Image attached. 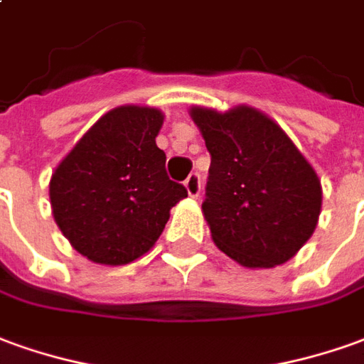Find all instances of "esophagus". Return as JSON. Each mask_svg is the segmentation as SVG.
<instances>
[{
  "mask_svg": "<svg viewBox=\"0 0 364 364\" xmlns=\"http://www.w3.org/2000/svg\"><path fill=\"white\" fill-rule=\"evenodd\" d=\"M185 189L189 193V197L197 199L200 193V177L199 173H191L187 179H185Z\"/></svg>",
  "mask_w": 364,
  "mask_h": 364,
  "instance_id": "34e87169",
  "label": "esophagus"
}]
</instances>
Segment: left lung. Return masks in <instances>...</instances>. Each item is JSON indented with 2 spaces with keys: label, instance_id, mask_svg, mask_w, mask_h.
<instances>
[{
  "label": "left lung",
  "instance_id": "1",
  "mask_svg": "<svg viewBox=\"0 0 364 364\" xmlns=\"http://www.w3.org/2000/svg\"><path fill=\"white\" fill-rule=\"evenodd\" d=\"M208 167L203 215L218 248L246 268H274L314 235L321 183L276 122L250 106L191 108Z\"/></svg>",
  "mask_w": 364,
  "mask_h": 364
}]
</instances>
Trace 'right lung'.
<instances>
[{"label": "right lung", "instance_id": "1", "mask_svg": "<svg viewBox=\"0 0 364 364\" xmlns=\"http://www.w3.org/2000/svg\"><path fill=\"white\" fill-rule=\"evenodd\" d=\"M164 114L120 106L78 139L50 177L53 217L76 252L106 266L129 264L156 244L187 189L165 171L156 144Z\"/></svg>", "mask_w": 364, "mask_h": 364}]
</instances>
